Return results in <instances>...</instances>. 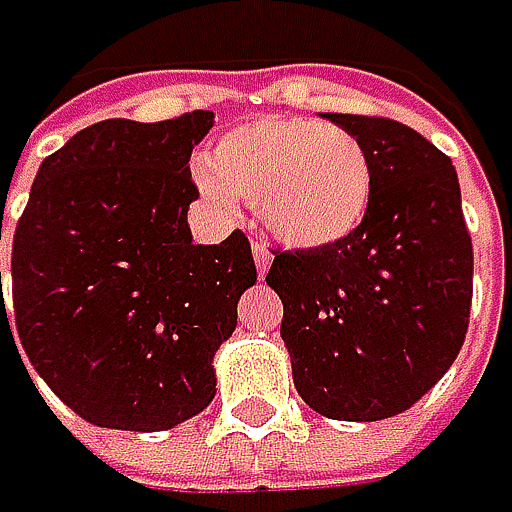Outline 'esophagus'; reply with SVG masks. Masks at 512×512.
Wrapping results in <instances>:
<instances>
[{
  "mask_svg": "<svg viewBox=\"0 0 512 512\" xmlns=\"http://www.w3.org/2000/svg\"><path fill=\"white\" fill-rule=\"evenodd\" d=\"M251 254H254V267H258V273L264 276V273L270 270V264H273L270 248H267L264 242H254V245H251Z\"/></svg>",
  "mask_w": 512,
  "mask_h": 512,
  "instance_id": "esophagus-1",
  "label": "esophagus"
}]
</instances>
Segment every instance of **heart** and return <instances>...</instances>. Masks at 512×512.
Returning a JSON list of instances; mask_svg holds the SVG:
<instances>
[{
	"mask_svg": "<svg viewBox=\"0 0 512 512\" xmlns=\"http://www.w3.org/2000/svg\"><path fill=\"white\" fill-rule=\"evenodd\" d=\"M197 185L218 209L254 200L261 224L294 251H321L361 230L373 206L364 142L312 118L273 115L230 130Z\"/></svg>",
	"mask_w": 512,
	"mask_h": 512,
	"instance_id": "b5f03b06",
	"label": "heart"
}]
</instances>
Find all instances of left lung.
<instances>
[{
    "label": "left lung",
    "mask_w": 512,
    "mask_h": 512,
    "mask_svg": "<svg viewBox=\"0 0 512 512\" xmlns=\"http://www.w3.org/2000/svg\"><path fill=\"white\" fill-rule=\"evenodd\" d=\"M373 163V206L355 236L282 251L267 285L282 297L294 388L340 422L410 410L461 352L473 245L452 160L407 124L327 115Z\"/></svg>",
    "instance_id": "left-lung-1"
}]
</instances>
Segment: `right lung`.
Masks as SVG:
<instances>
[{"instance_id": "1", "label": "right lung", "mask_w": 512, "mask_h": 512, "mask_svg": "<svg viewBox=\"0 0 512 512\" xmlns=\"http://www.w3.org/2000/svg\"><path fill=\"white\" fill-rule=\"evenodd\" d=\"M212 112L99 121L42 160L14 230L15 334L51 391L96 428L169 431L215 397V352L258 282L233 230L197 245L191 151ZM2 239V221H0ZM14 343V349H17Z\"/></svg>"}]
</instances>
